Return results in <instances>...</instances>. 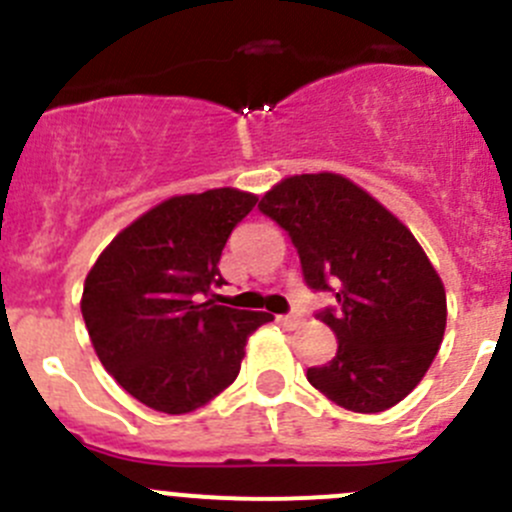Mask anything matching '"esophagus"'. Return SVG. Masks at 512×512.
Listing matches in <instances>:
<instances>
[{"label":"esophagus","instance_id":"34e87169","mask_svg":"<svg viewBox=\"0 0 512 512\" xmlns=\"http://www.w3.org/2000/svg\"><path fill=\"white\" fill-rule=\"evenodd\" d=\"M279 321L284 326H296L301 324V314H286V316H279Z\"/></svg>","mask_w":512,"mask_h":512}]
</instances>
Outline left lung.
<instances>
[{"label":"left lung","mask_w":512,"mask_h":512,"mask_svg":"<svg viewBox=\"0 0 512 512\" xmlns=\"http://www.w3.org/2000/svg\"><path fill=\"white\" fill-rule=\"evenodd\" d=\"M299 251L304 279L334 291L321 311L337 354L306 379L344 410L374 415L407 397L437 357L447 324L445 284L410 228L339 173L279 180L259 203Z\"/></svg>","instance_id":"8db88e82"}]
</instances>
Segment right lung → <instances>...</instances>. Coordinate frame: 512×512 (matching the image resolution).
I'll list each match as a JSON object with an SVG mask.
<instances>
[{"mask_svg":"<svg viewBox=\"0 0 512 512\" xmlns=\"http://www.w3.org/2000/svg\"><path fill=\"white\" fill-rule=\"evenodd\" d=\"M259 196L211 188L158 203L87 271L80 309L102 367L150 410L186 415L241 372L246 342L274 316L221 306V251Z\"/></svg>","mask_w":512,"mask_h":512,"instance_id":"obj_1","label":"right lung"}]
</instances>
